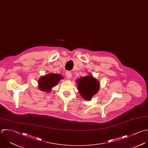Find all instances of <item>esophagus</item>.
Here are the masks:
<instances>
[{
    "label": "esophagus",
    "instance_id": "esophagus-1",
    "mask_svg": "<svg viewBox=\"0 0 148 148\" xmlns=\"http://www.w3.org/2000/svg\"><path fill=\"white\" fill-rule=\"evenodd\" d=\"M66 76L68 79H70L72 77V74L71 73L70 71H66Z\"/></svg>",
    "mask_w": 148,
    "mask_h": 148
}]
</instances>
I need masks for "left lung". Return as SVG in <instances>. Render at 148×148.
Returning <instances> with one entry per match:
<instances>
[{"label":"left lung","instance_id":"left-lung-1","mask_svg":"<svg viewBox=\"0 0 148 148\" xmlns=\"http://www.w3.org/2000/svg\"><path fill=\"white\" fill-rule=\"evenodd\" d=\"M76 82L80 95L86 100H91L100 89V82L92 75L78 78Z\"/></svg>","mask_w":148,"mask_h":148}]
</instances>
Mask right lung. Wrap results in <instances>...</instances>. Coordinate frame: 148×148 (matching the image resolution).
<instances>
[{
    "label": "right lung",
    "mask_w": 148,
    "mask_h": 148,
    "mask_svg": "<svg viewBox=\"0 0 148 148\" xmlns=\"http://www.w3.org/2000/svg\"><path fill=\"white\" fill-rule=\"evenodd\" d=\"M63 78V77L59 74L50 73L48 75L46 74L41 77L38 80V89L41 91L48 93L51 91L52 88L55 86Z\"/></svg>",
    "instance_id": "1"
}]
</instances>
